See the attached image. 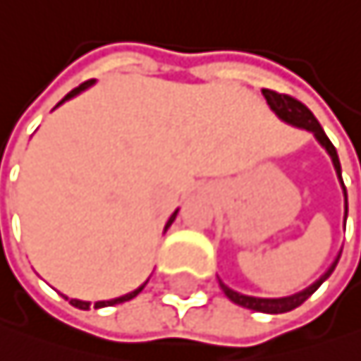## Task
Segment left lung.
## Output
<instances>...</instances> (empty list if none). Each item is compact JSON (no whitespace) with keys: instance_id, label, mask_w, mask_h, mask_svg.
<instances>
[{"instance_id":"8db88e82","label":"left lung","mask_w":361,"mask_h":361,"mask_svg":"<svg viewBox=\"0 0 361 361\" xmlns=\"http://www.w3.org/2000/svg\"><path fill=\"white\" fill-rule=\"evenodd\" d=\"M262 94L267 97V102H269L271 110H273L279 118H283L286 123H293V126H297V128H303V130H307V132H312V134L316 136V140L321 142V145L327 149V154L331 156L334 166H336V173H338L340 182H342V171H340V160H338V154H336V147H334L331 140L327 138L325 130L321 128V123H318L316 116L310 112V108H307L305 104H301L299 99H295V97L283 94V92H277V90H271V88H264V90H262ZM342 186H344V182H342ZM346 210H349V207H346V188H344V221H346ZM338 259H340V255L336 257V262L329 267V271H327L321 279H318L316 283H312L310 288H305L303 293L293 295V297H286V299H255V297H245V295L233 293V290L227 288L225 283H221V288H223V293L227 295L229 301L238 303V305H243V307H247V310L264 312V314H283V312H290V310L299 307L303 301H307V299L316 293V290H318V286H321V283L334 273V269H336V264H338Z\"/></svg>"}]
</instances>
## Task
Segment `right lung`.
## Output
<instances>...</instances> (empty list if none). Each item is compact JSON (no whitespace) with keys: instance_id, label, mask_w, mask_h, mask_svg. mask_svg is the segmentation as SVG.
Returning a JSON list of instances; mask_svg holds the SVG:
<instances>
[{"instance_id":"obj_1","label":"right lung","mask_w":361,"mask_h":361,"mask_svg":"<svg viewBox=\"0 0 361 361\" xmlns=\"http://www.w3.org/2000/svg\"><path fill=\"white\" fill-rule=\"evenodd\" d=\"M90 84H92V80H88V82H84V84H80L78 88H73L71 92H68V94L64 97V99H71V97H73V94H78L80 90H84V88H88ZM64 99H62V102H64ZM62 102H60V104H62ZM175 216H177V212H173V216L169 219V223H166V227H171V223L175 221ZM142 288H145V283H142L140 288H136V290H134V293H130V295H126V297H118V299H112V301H99V303H94V307H108V305H116V303H123V301H130V299H134V297H136V295L140 293V290H142ZM68 303H71L73 307H80V310H88V305H90V303H86V301H78V299H71V301H68Z\"/></svg>"}]
</instances>
